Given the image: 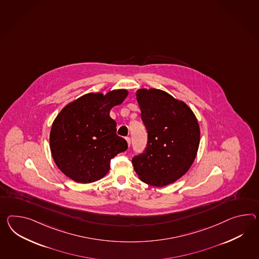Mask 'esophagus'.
Returning <instances> with one entry per match:
<instances>
[{
    "label": "esophagus",
    "mask_w": 259,
    "mask_h": 259,
    "mask_svg": "<svg viewBox=\"0 0 259 259\" xmlns=\"http://www.w3.org/2000/svg\"><path fill=\"white\" fill-rule=\"evenodd\" d=\"M125 139H126L127 143H128V145L130 146V144H131V139L129 138V137H127V138H125Z\"/></svg>",
    "instance_id": "1"
}]
</instances>
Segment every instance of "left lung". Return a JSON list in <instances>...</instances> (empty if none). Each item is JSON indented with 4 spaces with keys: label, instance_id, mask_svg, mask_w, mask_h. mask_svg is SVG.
Here are the masks:
<instances>
[{
    "label": "left lung",
    "instance_id": "obj_1",
    "mask_svg": "<svg viewBox=\"0 0 259 259\" xmlns=\"http://www.w3.org/2000/svg\"><path fill=\"white\" fill-rule=\"evenodd\" d=\"M141 120L148 133L145 151L132 159L143 183L163 187L176 182L193 164L200 140L194 112L185 103L164 91L137 92Z\"/></svg>",
    "mask_w": 259,
    "mask_h": 259
}]
</instances>
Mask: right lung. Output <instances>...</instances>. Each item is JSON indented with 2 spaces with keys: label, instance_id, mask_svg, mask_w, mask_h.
Returning <instances> with one entry per match:
<instances>
[{
  "label": "right lung",
  "instance_id": "obj_1",
  "mask_svg": "<svg viewBox=\"0 0 259 259\" xmlns=\"http://www.w3.org/2000/svg\"><path fill=\"white\" fill-rule=\"evenodd\" d=\"M126 90L88 94L68 104L53 121L50 136L52 157L61 171L76 183H90L109 171L110 160L125 152L126 140L119 137L112 107L126 98Z\"/></svg>",
  "mask_w": 259,
  "mask_h": 259
}]
</instances>
